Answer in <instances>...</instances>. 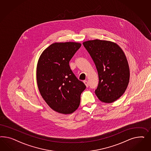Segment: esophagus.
<instances>
[{"label": "esophagus", "mask_w": 151, "mask_h": 151, "mask_svg": "<svg viewBox=\"0 0 151 151\" xmlns=\"http://www.w3.org/2000/svg\"><path fill=\"white\" fill-rule=\"evenodd\" d=\"M83 82H84V83L85 84V85L86 86V87H88L89 86V84H88V82L87 80H85V81H83Z\"/></svg>", "instance_id": "1"}]
</instances>
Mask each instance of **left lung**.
I'll list each match as a JSON object with an SVG mask.
<instances>
[{"mask_svg": "<svg viewBox=\"0 0 151 151\" xmlns=\"http://www.w3.org/2000/svg\"><path fill=\"white\" fill-rule=\"evenodd\" d=\"M83 45L99 75L96 96L105 103L117 100L124 93L129 81V69L124 51L116 43L106 40H89Z\"/></svg>", "mask_w": 151, "mask_h": 151, "instance_id": "obj_1", "label": "left lung"}]
</instances>
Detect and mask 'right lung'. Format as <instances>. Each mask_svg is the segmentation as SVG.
Here are the masks:
<instances>
[{
	"mask_svg": "<svg viewBox=\"0 0 151 151\" xmlns=\"http://www.w3.org/2000/svg\"><path fill=\"white\" fill-rule=\"evenodd\" d=\"M81 44L74 42H55L42 52L37 65V86L51 109L63 114L78 109L80 96L86 86L78 80L69 62Z\"/></svg>",
	"mask_w": 151,
	"mask_h": 151,
	"instance_id": "right-lung-1",
	"label": "right lung"
}]
</instances>
